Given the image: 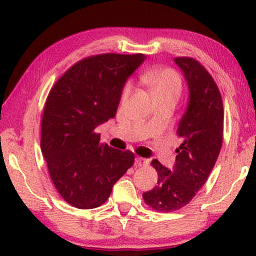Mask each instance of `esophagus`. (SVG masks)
I'll return each mask as SVG.
<instances>
[{
	"label": "esophagus",
	"mask_w": 256,
	"mask_h": 256,
	"mask_svg": "<svg viewBox=\"0 0 256 256\" xmlns=\"http://www.w3.org/2000/svg\"><path fill=\"white\" fill-rule=\"evenodd\" d=\"M136 167H144V166H148L150 164V160L146 159V158H141V157H136Z\"/></svg>",
	"instance_id": "obj_1"
}]
</instances>
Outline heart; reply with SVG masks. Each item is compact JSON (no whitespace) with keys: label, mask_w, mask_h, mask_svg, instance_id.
I'll return each instance as SVG.
<instances>
[{"label":"heart","mask_w":256,"mask_h":256,"mask_svg":"<svg viewBox=\"0 0 256 256\" xmlns=\"http://www.w3.org/2000/svg\"><path fill=\"white\" fill-rule=\"evenodd\" d=\"M146 86H149L156 98H172L177 100L182 92V82L180 76L172 70H160L144 73L142 76ZM132 84L124 86L122 98L126 99L131 92Z\"/></svg>","instance_id":"heart-1"}]
</instances>
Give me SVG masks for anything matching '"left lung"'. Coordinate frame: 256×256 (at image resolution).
I'll list each match as a JSON object with an SVG mask.
<instances>
[{"instance_id":"left-lung-1","label":"left lung","mask_w":256,"mask_h":256,"mask_svg":"<svg viewBox=\"0 0 256 256\" xmlns=\"http://www.w3.org/2000/svg\"><path fill=\"white\" fill-rule=\"evenodd\" d=\"M174 62L188 89V106L177 128L183 142L172 170L152 160L157 186L142 196L146 204L162 212L176 211L192 201L214 170L222 144L224 107L216 82L196 60L176 58Z\"/></svg>"}]
</instances>
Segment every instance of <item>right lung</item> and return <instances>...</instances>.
<instances>
[{"label": "right lung", "mask_w": 256, "mask_h": 256, "mask_svg": "<svg viewBox=\"0 0 256 256\" xmlns=\"http://www.w3.org/2000/svg\"><path fill=\"white\" fill-rule=\"evenodd\" d=\"M144 54H102L64 73L47 97L40 148L58 192L78 209H94L134 162L131 151L100 144L99 125L115 118L124 86Z\"/></svg>", "instance_id": "obj_1"}]
</instances>
